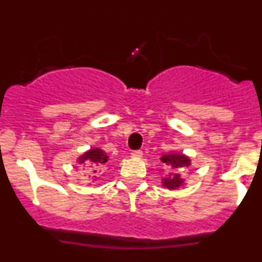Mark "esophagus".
Returning <instances> with one entry per match:
<instances>
[{
    "label": "esophagus",
    "instance_id": "1",
    "mask_svg": "<svg viewBox=\"0 0 262 262\" xmlns=\"http://www.w3.org/2000/svg\"><path fill=\"white\" fill-rule=\"evenodd\" d=\"M131 156H133V157H142L143 156V151H140V149L133 151V152H131Z\"/></svg>",
    "mask_w": 262,
    "mask_h": 262
}]
</instances>
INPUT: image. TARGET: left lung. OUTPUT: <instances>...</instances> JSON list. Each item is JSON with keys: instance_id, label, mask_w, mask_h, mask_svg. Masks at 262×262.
I'll list each match as a JSON object with an SVG mask.
<instances>
[{"instance_id": "1", "label": "left lung", "mask_w": 262, "mask_h": 262, "mask_svg": "<svg viewBox=\"0 0 262 262\" xmlns=\"http://www.w3.org/2000/svg\"><path fill=\"white\" fill-rule=\"evenodd\" d=\"M163 163L168 164L172 168V172L169 174H165V178L163 180L164 186H166L168 189H176V187L181 186L182 185V178L180 177L178 172L181 170L184 166L190 165V160L187 159L184 155H165L163 156Z\"/></svg>"}]
</instances>
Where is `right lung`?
Returning a JSON list of instances; mask_svg holds the SVG:
<instances>
[{"label": "right lung", "instance_id": "right-lung-1", "mask_svg": "<svg viewBox=\"0 0 262 262\" xmlns=\"http://www.w3.org/2000/svg\"><path fill=\"white\" fill-rule=\"evenodd\" d=\"M106 161H107V156L99 148L90 149L89 152H86V154H84L80 157V164L86 163V165L92 166V168H98V166L103 165ZM93 172H96V169H94Z\"/></svg>", "mask_w": 262, "mask_h": 262}]
</instances>
